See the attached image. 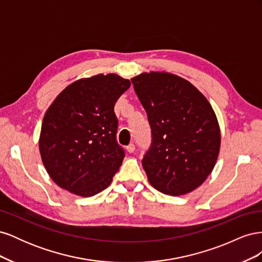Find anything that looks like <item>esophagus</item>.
I'll list each match as a JSON object with an SVG mask.
<instances>
[{"label": "esophagus", "instance_id": "esophagus-1", "mask_svg": "<svg viewBox=\"0 0 262 262\" xmlns=\"http://www.w3.org/2000/svg\"><path fill=\"white\" fill-rule=\"evenodd\" d=\"M134 149H136V145H134L133 143H131V144H129L128 146H126V150H128L129 153H133Z\"/></svg>", "mask_w": 262, "mask_h": 262}]
</instances>
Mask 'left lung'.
I'll return each mask as SVG.
<instances>
[{"mask_svg": "<svg viewBox=\"0 0 262 262\" xmlns=\"http://www.w3.org/2000/svg\"><path fill=\"white\" fill-rule=\"evenodd\" d=\"M131 81L152 132L142 160L149 184L165 194L192 191L210 175L220 152L221 132L210 102L170 73H143Z\"/></svg>", "mask_w": 262, "mask_h": 262, "instance_id": "obj_1", "label": "left lung"}]
</instances>
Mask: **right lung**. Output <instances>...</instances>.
<instances>
[{"mask_svg":"<svg viewBox=\"0 0 262 262\" xmlns=\"http://www.w3.org/2000/svg\"><path fill=\"white\" fill-rule=\"evenodd\" d=\"M130 84L116 74L82 78L63 90L47 110L39 149L59 187L92 196L110 185L125 155L117 142L114 108Z\"/></svg>","mask_w":262,"mask_h":262,"instance_id":"obj_1","label":"right lung"}]
</instances>
